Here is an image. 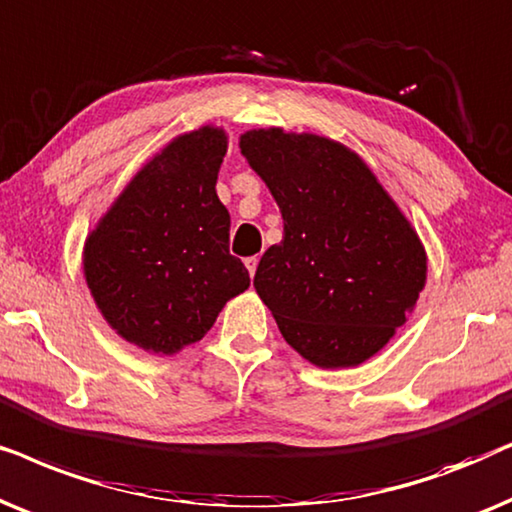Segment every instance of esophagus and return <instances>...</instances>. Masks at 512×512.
I'll return each instance as SVG.
<instances>
[{
    "label": "esophagus",
    "instance_id": "1",
    "mask_svg": "<svg viewBox=\"0 0 512 512\" xmlns=\"http://www.w3.org/2000/svg\"><path fill=\"white\" fill-rule=\"evenodd\" d=\"M257 264H260V260H257V257H248V260H245V267H248V274L250 276H255Z\"/></svg>",
    "mask_w": 512,
    "mask_h": 512
}]
</instances>
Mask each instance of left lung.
<instances>
[{
    "label": "left lung",
    "mask_w": 512,
    "mask_h": 512,
    "mask_svg": "<svg viewBox=\"0 0 512 512\" xmlns=\"http://www.w3.org/2000/svg\"><path fill=\"white\" fill-rule=\"evenodd\" d=\"M238 147L283 215V241L257 267V295L311 365L358 367L391 342L424 290L417 229L342 142L252 128Z\"/></svg>",
    "instance_id": "left-lung-1"
}]
</instances>
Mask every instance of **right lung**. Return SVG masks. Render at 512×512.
I'll list each match as a JSON object with an SVG mask.
<instances>
[{
  "label": "right lung",
  "instance_id": "right-lung-1",
  "mask_svg": "<svg viewBox=\"0 0 512 512\" xmlns=\"http://www.w3.org/2000/svg\"><path fill=\"white\" fill-rule=\"evenodd\" d=\"M227 133L201 126L168 142L128 182L84 243V278L107 325L128 344L173 356L206 337L250 288L229 255V210L215 185Z\"/></svg>",
  "mask_w": 512,
  "mask_h": 512
}]
</instances>
